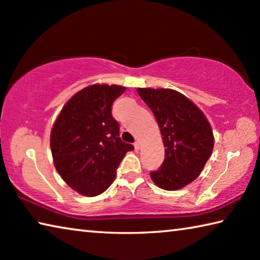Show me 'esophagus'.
I'll return each mask as SVG.
<instances>
[{"label": "esophagus", "mask_w": 260, "mask_h": 260, "mask_svg": "<svg viewBox=\"0 0 260 260\" xmlns=\"http://www.w3.org/2000/svg\"><path fill=\"white\" fill-rule=\"evenodd\" d=\"M134 148H135V150H140V148H141V142H140V141H135Z\"/></svg>", "instance_id": "obj_1"}]
</instances>
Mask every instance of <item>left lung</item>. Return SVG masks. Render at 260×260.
<instances>
[{"label":"left lung","mask_w":260,"mask_h":260,"mask_svg":"<svg viewBox=\"0 0 260 260\" xmlns=\"http://www.w3.org/2000/svg\"><path fill=\"white\" fill-rule=\"evenodd\" d=\"M155 116L165 147V158L150 177L165 190H178L192 182L213 150V133L204 113L173 89L138 88Z\"/></svg>","instance_id":"1"}]
</instances>
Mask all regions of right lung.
Masks as SVG:
<instances>
[{
  "label": "right lung",
  "instance_id": "1",
  "mask_svg": "<svg viewBox=\"0 0 260 260\" xmlns=\"http://www.w3.org/2000/svg\"><path fill=\"white\" fill-rule=\"evenodd\" d=\"M125 87L96 85L83 88L68 101L50 134L54 164L61 179L81 195L98 196L113 182L127 151L134 147L119 138L111 113Z\"/></svg>",
  "mask_w": 260,
  "mask_h": 260
}]
</instances>
